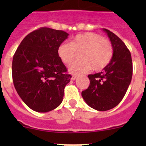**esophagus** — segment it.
Here are the masks:
<instances>
[{
    "label": "esophagus",
    "mask_w": 146,
    "mask_h": 146,
    "mask_svg": "<svg viewBox=\"0 0 146 146\" xmlns=\"http://www.w3.org/2000/svg\"><path fill=\"white\" fill-rule=\"evenodd\" d=\"M77 77V75H75V74H74V75H72V80H76V78Z\"/></svg>",
    "instance_id": "esophagus-1"
}]
</instances>
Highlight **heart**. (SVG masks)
Returning a JSON list of instances; mask_svg holds the SVG:
<instances>
[{"instance_id": "heart-1", "label": "heart", "mask_w": 146, "mask_h": 146, "mask_svg": "<svg viewBox=\"0 0 146 146\" xmlns=\"http://www.w3.org/2000/svg\"><path fill=\"white\" fill-rule=\"evenodd\" d=\"M79 61L72 63L69 67V72L80 74L94 70H102L111 61L113 56V44L109 40L94 33L78 34L71 42H63L58 48V55L61 61L69 64L77 53H80Z\"/></svg>"}]
</instances>
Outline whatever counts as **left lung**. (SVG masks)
I'll list each match as a JSON object with an SVG mask.
<instances>
[{
  "mask_svg": "<svg viewBox=\"0 0 146 146\" xmlns=\"http://www.w3.org/2000/svg\"><path fill=\"white\" fill-rule=\"evenodd\" d=\"M113 47L111 61L102 72L89 74L90 85L82 91V96L88 106L99 111H106L117 106L126 94L132 77L131 53L123 41L103 28Z\"/></svg>",
  "mask_w": 146,
  "mask_h": 146,
  "instance_id": "8db88e82",
  "label": "left lung"
}]
</instances>
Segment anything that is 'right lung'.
<instances>
[{"instance_id":"add662e5","label":"right lung","mask_w":146,"mask_h":146,"mask_svg":"<svg viewBox=\"0 0 146 146\" xmlns=\"http://www.w3.org/2000/svg\"><path fill=\"white\" fill-rule=\"evenodd\" d=\"M63 31L41 28L28 34L12 60V78L18 95L34 111L47 113L61 104L72 78L58 55L68 38Z\"/></svg>"}]
</instances>
